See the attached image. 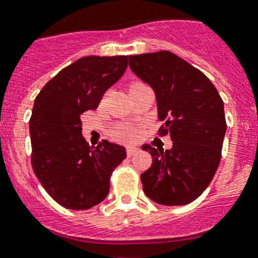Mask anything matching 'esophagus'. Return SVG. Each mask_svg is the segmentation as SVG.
Masks as SVG:
<instances>
[{"label": "esophagus", "mask_w": 258, "mask_h": 258, "mask_svg": "<svg viewBox=\"0 0 258 258\" xmlns=\"http://www.w3.org/2000/svg\"><path fill=\"white\" fill-rule=\"evenodd\" d=\"M137 153H138L137 147H127V157L128 158L134 157Z\"/></svg>", "instance_id": "1"}]
</instances>
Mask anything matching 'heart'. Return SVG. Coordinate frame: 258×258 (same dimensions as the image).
Wrapping results in <instances>:
<instances>
[{
	"label": "heart",
	"mask_w": 258,
	"mask_h": 258,
	"mask_svg": "<svg viewBox=\"0 0 258 258\" xmlns=\"http://www.w3.org/2000/svg\"><path fill=\"white\" fill-rule=\"evenodd\" d=\"M139 86H143L142 83L139 82H134L131 83V86H130V91H133L134 88H137ZM115 138H116L117 141H121V142H131L135 138V131H134L131 127H127V125H123L120 128H117L115 131Z\"/></svg>",
	"instance_id": "heart-1"
}]
</instances>
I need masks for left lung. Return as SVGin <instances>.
<instances>
[{
  "label": "left lung",
  "mask_w": 258,
  "mask_h": 258,
  "mask_svg": "<svg viewBox=\"0 0 258 258\" xmlns=\"http://www.w3.org/2000/svg\"><path fill=\"white\" fill-rule=\"evenodd\" d=\"M130 68L155 92L159 134H169L170 150L143 145L153 163L141 175L143 191L159 205L197 200L212 182L226 133L224 101L200 70L169 50L130 56Z\"/></svg>",
  "instance_id": "obj_1"
}]
</instances>
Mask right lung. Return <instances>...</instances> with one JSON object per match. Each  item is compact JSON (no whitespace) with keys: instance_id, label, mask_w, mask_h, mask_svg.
I'll use <instances>...</instances> for the list:
<instances>
[{"instance_id":"add662e5","label":"right lung","mask_w":258,"mask_h":258,"mask_svg":"<svg viewBox=\"0 0 258 258\" xmlns=\"http://www.w3.org/2000/svg\"><path fill=\"white\" fill-rule=\"evenodd\" d=\"M128 56H87L46 83L29 120L32 167L46 192L62 208L87 210L109 191V178L127 157L123 146L101 141L91 147L82 135L80 115L96 109L121 78Z\"/></svg>"}]
</instances>
